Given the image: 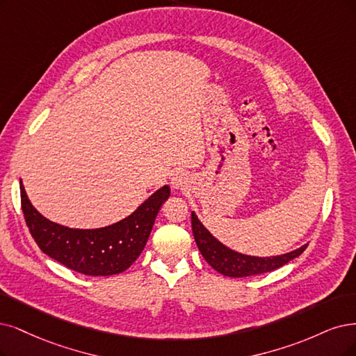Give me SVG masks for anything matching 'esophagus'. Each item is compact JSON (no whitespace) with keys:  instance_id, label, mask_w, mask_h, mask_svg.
I'll return each instance as SVG.
<instances>
[{"instance_id":"34e87169","label":"esophagus","mask_w":356,"mask_h":356,"mask_svg":"<svg viewBox=\"0 0 356 356\" xmlns=\"http://www.w3.org/2000/svg\"><path fill=\"white\" fill-rule=\"evenodd\" d=\"M171 185L175 189H183L188 185V176L185 173H176L171 179Z\"/></svg>"}]
</instances>
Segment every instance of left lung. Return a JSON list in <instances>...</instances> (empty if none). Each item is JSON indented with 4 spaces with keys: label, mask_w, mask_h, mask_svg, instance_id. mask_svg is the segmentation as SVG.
<instances>
[{
    "label": "left lung",
    "mask_w": 356,
    "mask_h": 356,
    "mask_svg": "<svg viewBox=\"0 0 356 356\" xmlns=\"http://www.w3.org/2000/svg\"><path fill=\"white\" fill-rule=\"evenodd\" d=\"M192 232L196 245L205 261L216 271L229 277H248V275H257L268 273L279 268L289 261L299 257L305 251L308 245L300 246L292 252L275 257H251L241 252H236L218 242L214 236L209 233L202 222L198 220L195 213H192Z\"/></svg>",
    "instance_id": "obj_1"
}]
</instances>
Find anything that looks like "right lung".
Segmentation results:
<instances>
[{"label":"right lung","instance_id":"obj_1","mask_svg":"<svg viewBox=\"0 0 356 356\" xmlns=\"http://www.w3.org/2000/svg\"><path fill=\"white\" fill-rule=\"evenodd\" d=\"M168 196L170 188L165 185L136 211L111 226L70 229L38 213L20 181L22 211L38 246L64 267L85 275H113L134 264L147 245L156 214Z\"/></svg>","mask_w":356,"mask_h":356}]
</instances>
